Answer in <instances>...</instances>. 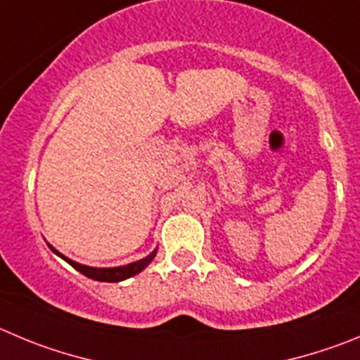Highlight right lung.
Masks as SVG:
<instances>
[{"label":"right lung","instance_id":"right-lung-1","mask_svg":"<svg viewBox=\"0 0 360 360\" xmlns=\"http://www.w3.org/2000/svg\"><path fill=\"white\" fill-rule=\"evenodd\" d=\"M49 248H51L53 252H55L56 256L62 257L63 261H67V263L70 264L72 268H76V270L79 271V274H83L85 277L89 278H94V281H99V282H120V281H126V278L133 277V275L140 274V271L143 270V268H147L150 264V261L156 257V252L158 248H154L153 252H150L149 256H146L143 259L140 261H134V263H129V264H124V266H113V268H94V266H86V264H79L76 263V261L69 259V257H65L63 254H60L58 250H56L55 247H51L49 245Z\"/></svg>","mask_w":360,"mask_h":360}]
</instances>
